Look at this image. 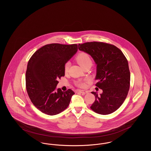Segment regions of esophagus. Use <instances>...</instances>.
Returning <instances> with one entry per match:
<instances>
[{"mask_svg":"<svg viewBox=\"0 0 151 151\" xmlns=\"http://www.w3.org/2000/svg\"><path fill=\"white\" fill-rule=\"evenodd\" d=\"M78 92L83 94H85L88 93V91H84V90H79Z\"/></svg>","mask_w":151,"mask_h":151,"instance_id":"esophagus-1","label":"esophagus"}]
</instances>
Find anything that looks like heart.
<instances>
[{
	"label": "heart",
	"instance_id": "b5f03b06",
	"mask_svg": "<svg viewBox=\"0 0 151 151\" xmlns=\"http://www.w3.org/2000/svg\"><path fill=\"white\" fill-rule=\"evenodd\" d=\"M76 60L78 63H79L80 65L83 68L85 65H91L92 64V61L90 57L88 54L86 52H81L80 53L79 55L76 57ZM70 65V62H67L65 65V72H67L68 71L69 67ZM76 85L80 87H84L86 86V84L83 81H78L76 83Z\"/></svg>",
	"mask_w": 151,
	"mask_h": 151
}]
</instances>
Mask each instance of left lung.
<instances>
[{
	"label": "left lung",
	"instance_id": "obj_1",
	"mask_svg": "<svg viewBox=\"0 0 151 151\" xmlns=\"http://www.w3.org/2000/svg\"><path fill=\"white\" fill-rule=\"evenodd\" d=\"M79 50L90 55L97 65L96 86L102 90L91 106L94 112L107 115L116 111L129 92L130 72L127 59L121 50L109 43L91 42L79 44Z\"/></svg>",
	"mask_w": 151,
	"mask_h": 151
}]
</instances>
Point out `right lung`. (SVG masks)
<instances>
[{
    "instance_id": "1",
    "label": "right lung",
    "mask_w": 151,
    "mask_h": 151,
    "mask_svg": "<svg viewBox=\"0 0 151 151\" xmlns=\"http://www.w3.org/2000/svg\"><path fill=\"white\" fill-rule=\"evenodd\" d=\"M78 45L51 43L43 46L29 59L25 75L29 98L39 110L47 115L58 114L70 104L75 94L69 89H56L58 80L65 76V65L76 53Z\"/></svg>"
}]
</instances>
